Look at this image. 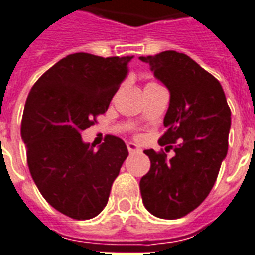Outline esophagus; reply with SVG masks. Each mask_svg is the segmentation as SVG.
Returning <instances> with one entry per match:
<instances>
[{
  "label": "esophagus",
  "mask_w": 255,
  "mask_h": 255,
  "mask_svg": "<svg viewBox=\"0 0 255 255\" xmlns=\"http://www.w3.org/2000/svg\"><path fill=\"white\" fill-rule=\"evenodd\" d=\"M127 148H128V152L129 154H136V152H140V147L135 144V143H127Z\"/></svg>",
  "instance_id": "34e87169"
}]
</instances>
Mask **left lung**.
<instances>
[{
  "mask_svg": "<svg viewBox=\"0 0 255 255\" xmlns=\"http://www.w3.org/2000/svg\"><path fill=\"white\" fill-rule=\"evenodd\" d=\"M139 59L170 93L158 143L175 152L167 159L165 152L144 151L151 166L139 184L143 204L156 218H182L204 201L218 178L231 111L220 82L185 54L163 51Z\"/></svg>",
  "mask_w": 255,
  "mask_h": 255,
  "instance_id": "obj_1",
  "label": "left lung"
}]
</instances>
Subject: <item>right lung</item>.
Returning a JSON list of instances; mask_svg holds the SVG:
<instances>
[{"mask_svg": "<svg viewBox=\"0 0 255 255\" xmlns=\"http://www.w3.org/2000/svg\"><path fill=\"white\" fill-rule=\"evenodd\" d=\"M132 58L71 54L28 94L21 120L28 167L47 203L69 218L85 220L103 211L128 156L120 137L108 135L94 150L81 132L108 109Z\"/></svg>", "mask_w": 255, "mask_h": 255, "instance_id": "1", "label": "right lung"}]
</instances>
